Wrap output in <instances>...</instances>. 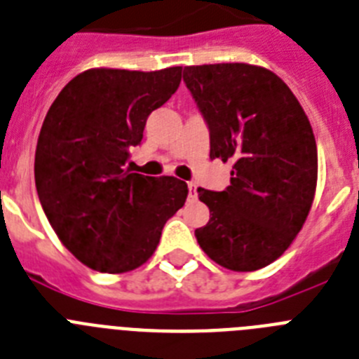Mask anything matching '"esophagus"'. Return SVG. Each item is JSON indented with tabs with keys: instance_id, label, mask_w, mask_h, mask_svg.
Here are the masks:
<instances>
[{
	"instance_id": "obj_1",
	"label": "esophagus",
	"mask_w": 359,
	"mask_h": 359,
	"mask_svg": "<svg viewBox=\"0 0 359 359\" xmlns=\"http://www.w3.org/2000/svg\"><path fill=\"white\" fill-rule=\"evenodd\" d=\"M187 187H189V198H191V200H194V198H196V183L189 182V183H187Z\"/></svg>"
}]
</instances>
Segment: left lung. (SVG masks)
I'll return each mask as SVG.
<instances>
[{
  "instance_id": "obj_1",
  "label": "left lung",
  "mask_w": 359,
  "mask_h": 359,
  "mask_svg": "<svg viewBox=\"0 0 359 359\" xmlns=\"http://www.w3.org/2000/svg\"><path fill=\"white\" fill-rule=\"evenodd\" d=\"M183 81L209 128L210 159L232 163L225 191L198 189L210 219L196 240L225 269L267 267L289 249L314 200L318 150L309 118L262 67H185Z\"/></svg>"
}]
</instances>
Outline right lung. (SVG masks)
<instances>
[{"instance_id": "right-lung-1", "label": "right lung", "mask_w": 359, "mask_h": 359, "mask_svg": "<svg viewBox=\"0 0 359 359\" xmlns=\"http://www.w3.org/2000/svg\"><path fill=\"white\" fill-rule=\"evenodd\" d=\"M180 81L182 67L87 70L70 79L45 116L34 163L39 201L61 243L94 271L118 274L143 265L185 203V182L127 167L147 118Z\"/></svg>"}]
</instances>
